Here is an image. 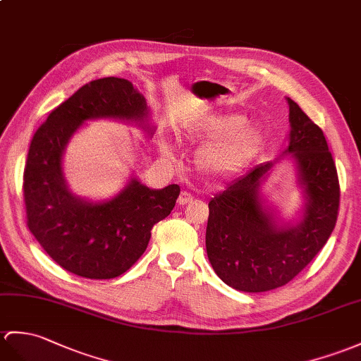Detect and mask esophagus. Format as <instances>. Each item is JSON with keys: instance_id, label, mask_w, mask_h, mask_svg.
I'll return each mask as SVG.
<instances>
[{"instance_id": "34e87169", "label": "esophagus", "mask_w": 361, "mask_h": 361, "mask_svg": "<svg viewBox=\"0 0 361 361\" xmlns=\"http://www.w3.org/2000/svg\"><path fill=\"white\" fill-rule=\"evenodd\" d=\"M194 200V197H192L189 192H186V190H183L181 194H180V197H178V204L180 206H184V204H188V203H190V201Z\"/></svg>"}]
</instances>
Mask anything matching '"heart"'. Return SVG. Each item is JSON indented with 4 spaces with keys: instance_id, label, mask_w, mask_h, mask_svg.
Returning a JSON list of instances; mask_svg holds the SVG:
<instances>
[{
    "instance_id": "obj_1",
    "label": "heart",
    "mask_w": 361,
    "mask_h": 361,
    "mask_svg": "<svg viewBox=\"0 0 361 361\" xmlns=\"http://www.w3.org/2000/svg\"><path fill=\"white\" fill-rule=\"evenodd\" d=\"M184 140H212L195 154V164L209 175L240 172L262 152L264 130L257 124H246L238 114H206L192 118L180 132ZM164 154L167 149L163 147Z\"/></svg>"
}]
</instances>
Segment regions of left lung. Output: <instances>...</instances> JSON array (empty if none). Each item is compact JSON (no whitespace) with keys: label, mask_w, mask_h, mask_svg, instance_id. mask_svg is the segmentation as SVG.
<instances>
[{"label":"left lung","mask_w":361,"mask_h":361,"mask_svg":"<svg viewBox=\"0 0 361 361\" xmlns=\"http://www.w3.org/2000/svg\"><path fill=\"white\" fill-rule=\"evenodd\" d=\"M289 104V146L305 194L297 223L279 224L263 206L259 186L274 163H264L209 201L206 250L215 274L243 292H266L289 283L329 240L337 223L340 184L323 130Z\"/></svg>","instance_id":"obj_1"}]
</instances>
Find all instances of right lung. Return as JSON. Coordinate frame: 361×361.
I'll list each match as a JSON object with an SVG mask.
<instances>
[{"label": "right lung", "mask_w": 361, "mask_h": 361, "mask_svg": "<svg viewBox=\"0 0 361 361\" xmlns=\"http://www.w3.org/2000/svg\"><path fill=\"white\" fill-rule=\"evenodd\" d=\"M133 121L152 135L146 99L130 81L99 78L80 87L32 138L24 167L27 226L63 269L90 280L120 276L145 254L154 224L171 214L178 184L149 189L130 178L118 195L89 201L72 194L63 173L67 142L87 120Z\"/></svg>", "instance_id": "add662e5"}]
</instances>
